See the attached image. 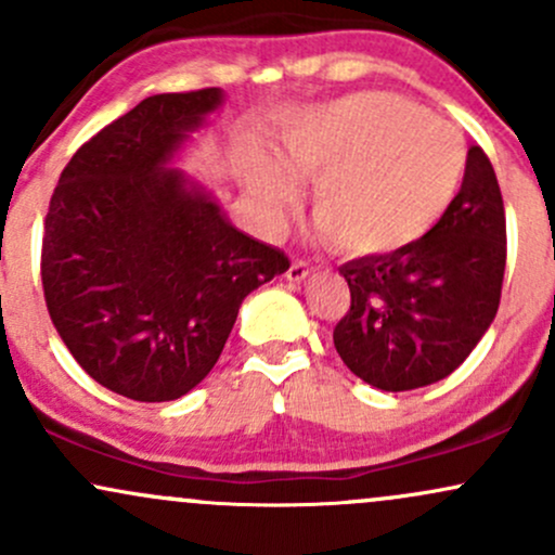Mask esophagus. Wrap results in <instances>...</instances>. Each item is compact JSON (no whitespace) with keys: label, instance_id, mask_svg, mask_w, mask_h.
I'll use <instances>...</instances> for the list:
<instances>
[{"label":"esophagus","instance_id":"1","mask_svg":"<svg viewBox=\"0 0 555 555\" xmlns=\"http://www.w3.org/2000/svg\"><path fill=\"white\" fill-rule=\"evenodd\" d=\"M308 276H310V266L305 263V260H292L289 271H286V279H289V282H305Z\"/></svg>","mask_w":555,"mask_h":555}]
</instances>
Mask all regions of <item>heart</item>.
I'll return each mask as SVG.
<instances>
[{
  "mask_svg": "<svg viewBox=\"0 0 555 555\" xmlns=\"http://www.w3.org/2000/svg\"><path fill=\"white\" fill-rule=\"evenodd\" d=\"M282 158L256 156L247 188L266 224H282L299 175L313 180L315 224L347 256H386L423 240L462 184L464 143L443 119L391 93H352L286 127Z\"/></svg>",
  "mask_w": 555,
  "mask_h": 555,
  "instance_id": "obj_1",
  "label": "heart"
}]
</instances>
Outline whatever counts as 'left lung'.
I'll return each mask as SVG.
<instances>
[{"label":"left lung","instance_id":"1","mask_svg":"<svg viewBox=\"0 0 555 555\" xmlns=\"http://www.w3.org/2000/svg\"><path fill=\"white\" fill-rule=\"evenodd\" d=\"M506 214L486 151L473 145L460 193L423 240L386 256L344 263L347 315L334 347L358 378L380 391H412L469 358L501 302Z\"/></svg>","mask_w":555,"mask_h":555}]
</instances>
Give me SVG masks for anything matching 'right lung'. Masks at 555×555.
<instances>
[{
  "label": "right lung",
  "instance_id": "right-lung-1",
  "mask_svg": "<svg viewBox=\"0 0 555 555\" xmlns=\"http://www.w3.org/2000/svg\"><path fill=\"white\" fill-rule=\"evenodd\" d=\"M221 101V88L149 95L75 151L49 203V315L82 371L119 397H184L211 373L242 299L289 269L169 167Z\"/></svg>",
  "mask_w": 555,
  "mask_h": 555
}]
</instances>
